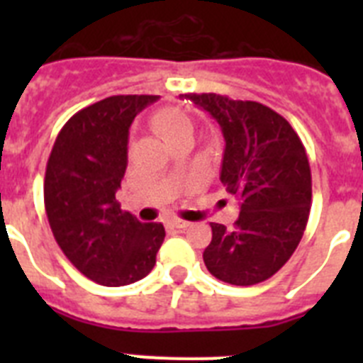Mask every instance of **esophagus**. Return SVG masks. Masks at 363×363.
I'll list each match as a JSON object with an SVG mask.
<instances>
[{
	"label": "esophagus",
	"mask_w": 363,
	"mask_h": 363,
	"mask_svg": "<svg viewBox=\"0 0 363 363\" xmlns=\"http://www.w3.org/2000/svg\"><path fill=\"white\" fill-rule=\"evenodd\" d=\"M169 225L174 227V229L184 230V229H187V227H191V221H185V220H179V218H174V220L169 221Z\"/></svg>",
	"instance_id": "obj_1"
}]
</instances>
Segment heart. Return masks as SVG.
<instances>
[{"label":"heart","instance_id":"1","mask_svg":"<svg viewBox=\"0 0 363 363\" xmlns=\"http://www.w3.org/2000/svg\"><path fill=\"white\" fill-rule=\"evenodd\" d=\"M150 127L165 142H171L182 134H192L191 118L176 108H163L156 112L150 120Z\"/></svg>","mask_w":363,"mask_h":363}]
</instances>
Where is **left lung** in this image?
Instances as JSON below:
<instances>
[{"label":"left lung","mask_w":363,"mask_h":363,"mask_svg":"<svg viewBox=\"0 0 363 363\" xmlns=\"http://www.w3.org/2000/svg\"><path fill=\"white\" fill-rule=\"evenodd\" d=\"M220 125L225 149L221 184L240 200L233 229L211 223L203 262L230 285L271 278L293 256L311 211V167L291 123L258 101L221 94H179Z\"/></svg>","instance_id":"obj_1"}]
</instances>
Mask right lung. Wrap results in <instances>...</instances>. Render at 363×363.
<instances>
[{
	"label": "right lung",
	"instance_id": "obj_1",
	"mask_svg": "<svg viewBox=\"0 0 363 363\" xmlns=\"http://www.w3.org/2000/svg\"><path fill=\"white\" fill-rule=\"evenodd\" d=\"M160 96H111L76 112L57 134L45 172V211L63 255L89 280L121 287L152 271L165 238L116 200L129 129Z\"/></svg>",
	"mask_w": 363,
	"mask_h": 363
}]
</instances>
